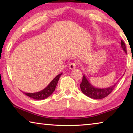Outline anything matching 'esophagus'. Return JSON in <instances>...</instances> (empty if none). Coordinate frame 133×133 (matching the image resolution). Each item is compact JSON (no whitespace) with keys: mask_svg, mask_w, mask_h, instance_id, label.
Wrapping results in <instances>:
<instances>
[{"mask_svg":"<svg viewBox=\"0 0 133 133\" xmlns=\"http://www.w3.org/2000/svg\"><path fill=\"white\" fill-rule=\"evenodd\" d=\"M76 64L73 62H71V63L69 65V68L71 70L75 69L76 68Z\"/></svg>","mask_w":133,"mask_h":133,"instance_id":"1","label":"esophagus"}]
</instances>
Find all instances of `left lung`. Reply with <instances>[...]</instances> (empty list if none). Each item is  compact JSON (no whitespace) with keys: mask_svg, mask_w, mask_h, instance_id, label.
Masks as SVG:
<instances>
[{"mask_svg":"<svg viewBox=\"0 0 133 133\" xmlns=\"http://www.w3.org/2000/svg\"><path fill=\"white\" fill-rule=\"evenodd\" d=\"M121 48L123 49L125 53L127 54L125 45L122 40H121ZM124 75L123 76H124ZM117 83L111 85V86L106 87V88H98V87H96L94 86L93 85H92L85 75H84L83 77L82 82L80 85L82 93L84 94L85 96L94 99H102L107 97L111 93L117 84Z\"/></svg>","mask_w":133,"mask_h":133,"instance_id":"obj_1","label":"left lung"}]
</instances>
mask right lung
<instances>
[{
    "label": "right lung",
    "instance_id": "add662e5",
    "mask_svg": "<svg viewBox=\"0 0 133 133\" xmlns=\"http://www.w3.org/2000/svg\"><path fill=\"white\" fill-rule=\"evenodd\" d=\"M62 75V73H60L59 75L56 76L52 80V81H51V82L49 83L48 86L45 87L44 89L42 90L41 91L35 92V93H26V92L22 90L21 91L23 92V93L27 96L35 99V100H43V99L48 98V97L50 96L55 90L58 81Z\"/></svg>",
    "mask_w": 133,
    "mask_h": 133
}]
</instances>
